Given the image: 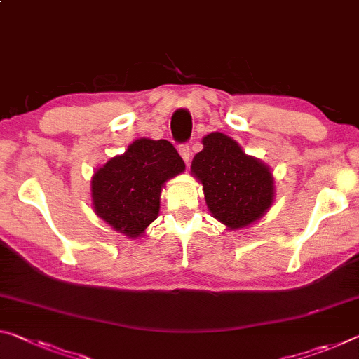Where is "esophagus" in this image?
<instances>
[{
    "mask_svg": "<svg viewBox=\"0 0 359 359\" xmlns=\"http://www.w3.org/2000/svg\"><path fill=\"white\" fill-rule=\"evenodd\" d=\"M179 153H180L182 159H184V161H185L187 164H189V161H190V147L187 145V144L180 145V147H179Z\"/></svg>",
    "mask_w": 359,
    "mask_h": 359,
    "instance_id": "1",
    "label": "esophagus"
}]
</instances>
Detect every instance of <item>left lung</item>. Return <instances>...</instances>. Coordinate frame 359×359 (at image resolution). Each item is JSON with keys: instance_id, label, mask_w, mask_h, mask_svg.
I'll return each mask as SVG.
<instances>
[{"instance_id": "obj_1", "label": "left lung", "mask_w": 359, "mask_h": 359, "mask_svg": "<svg viewBox=\"0 0 359 359\" xmlns=\"http://www.w3.org/2000/svg\"><path fill=\"white\" fill-rule=\"evenodd\" d=\"M193 158L191 172L203 184L215 219L229 229H243L266 212L273 203V177L259 159L244 155L229 135L212 133Z\"/></svg>"}]
</instances>
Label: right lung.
Instances as JSON below:
<instances>
[{
    "label": "right lung",
    "instance_id": "obj_1",
    "mask_svg": "<svg viewBox=\"0 0 359 359\" xmlns=\"http://www.w3.org/2000/svg\"><path fill=\"white\" fill-rule=\"evenodd\" d=\"M184 169V159L170 142H133L124 155L111 158L94 174L95 214L123 235L140 236L156 219L164 182Z\"/></svg>",
    "mask_w": 359,
    "mask_h": 359
}]
</instances>
